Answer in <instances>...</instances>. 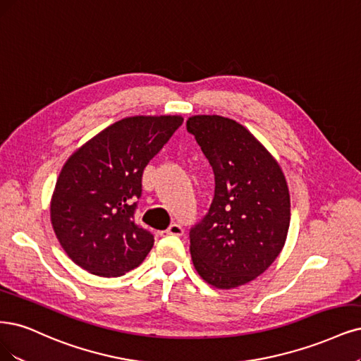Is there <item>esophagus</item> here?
Wrapping results in <instances>:
<instances>
[{
	"label": "esophagus",
	"mask_w": 361,
	"mask_h": 361,
	"mask_svg": "<svg viewBox=\"0 0 361 361\" xmlns=\"http://www.w3.org/2000/svg\"><path fill=\"white\" fill-rule=\"evenodd\" d=\"M166 234H170V235H182L183 234V228L180 224H171V226L166 230Z\"/></svg>",
	"instance_id": "obj_1"
}]
</instances>
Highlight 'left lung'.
Instances as JSON below:
<instances>
[{
    "label": "left lung",
    "mask_w": 361,
    "mask_h": 361,
    "mask_svg": "<svg viewBox=\"0 0 361 361\" xmlns=\"http://www.w3.org/2000/svg\"><path fill=\"white\" fill-rule=\"evenodd\" d=\"M186 130L215 175L209 214L190 231L192 264L212 287H240L264 273L287 240V180L278 161L239 122L195 115Z\"/></svg>",
    "instance_id": "8db88e82"
}]
</instances>
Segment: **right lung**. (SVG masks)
Returning a JSON list of instances; mask_svg holds the SVG:
<instances>
[{
  "mask_svg": "<svg viewBox=\"0 0 361 361\" xmlns=\"http://www.w3.org/2000/svg\"><path fill=\"white\" fill-rule=\"evenodd\" d=\"M182 116L123 118L78 147L56 179L51 222L67 255L92 275L116 278L142 264L154 235L134 222L143 170Z\"/></svg>",
  "mask_w": 361,
  "mask_h": 361,
  "instance_id": "add662e5",
  "label": "right lung"
}]
</instances>
